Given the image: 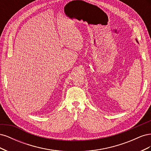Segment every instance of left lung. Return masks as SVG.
<instances>
[{"label":"left lung","mask_w":151,"mask_h":151,"mask_svg":"<svg viewBox=\"0 0 151 151\" xmlns=\"http://www.w3.org/2000/svg\"><path fill=\"white\" fill-rule=\"evenodd\" d=\"M136 41H137V40H136Z\"/></svg>","instance_id":"obj_1"}]
</instances>
